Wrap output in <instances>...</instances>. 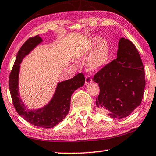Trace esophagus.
Instances as JSON below:
<instances>
[{
    "instance_id": "esophagus-1",
    "label": "esophagus",
    "mask_w": 156,
    "mask_h": 156,
    "mask_svg": "<svg viewBox=\"0 0 156 156\" xmlns=\"http://www.w3.org/2000/svg\"><path fill=\"white\" fill-rule=\"evenodd\" d=\"M92 81H93V80L90 78V76L88 75H86V77H85V84L86 85H87V84L91 83Z\"/></svg>"
}]
</instances>
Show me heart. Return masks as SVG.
Segmentation results:
<instances>
[{
    "instance_id": "heart-1",
    "label": "heart",
    "mask_w": 156,
    "mask_h": 156,
    "mask_svg": "<svg viewBox=\"0 0 156 156\" xmlns=\"http://www.w3.org/2000/svg\"><path fill=\"white\" fill-rule=\"evenodd\" d=\"M98 44V45L96 48L95 47ZM75 54L78 58H86L90 54L86 66L90 70L97 71L101 70L108 64L111 55V48L106 40H102L101 37L95 36L91 37L88 41L81 45L76 49Z\"/></svg>"
}]
</instances>
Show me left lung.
<instances>
[{
  "label": "left lung",
  "mask_w": 156,
  "mask_h": 156,
  "mask_svg": "<svg viewBox=\"0 0 156 156\" xmlns=\"http://www.w3.org/2000/svg\"><path fill=\"white\" fill-rule=\"evenodd\" d=\"M93 81L100 92L98 111L112 118L129 116L142 102L145 73L138 51L131 41L121 38L117 58L97 73Z\"/></svg>",
  "instance_id": "8db88e82"
}]
</instances>
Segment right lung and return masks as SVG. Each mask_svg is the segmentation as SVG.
Segmentation results:
<instances>
[{
	"label": "right lung",
	"mask_w": 156,
	"mask_h": 156,
	"mask_svg": "<svg viewBox=\"0 0 156 156\" xmlns=\"http://www.w3.org/2000/svg\"><path fill=\"white\" fill-rule=\"evenodd\" d=\"M42 41L43 39L39 35L35 36L27 39L20 48L9 75V88L14 108L19 115L36 126L50 129L60 123L67 115L70 111L71 95L76 89L83 86L85 77L82 73H79L72 79L59 82L47 105L36 110L28 109L19 95L20 64L25 56Z\"/></svg>",
	"instance_id": "add662e5"
}]
</instances>
